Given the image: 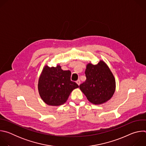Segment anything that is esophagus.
I'll return each instance as SVG.
<instances>
[{
  "label": "esophagus",
  "mask_w": 146,
  "mask_h": 146,
  "mask_svg": "<svg viewBox=\"0 0 146 146\" xmlns=\"http://www.w3.org/2000/svg\"><path fill=\"white\" fill-rule=\"evenodd\" d=\"M76 83H77V84L79 86L80 84V83H81V82H80V80H78L77 81H76Z\"/></svg>",
  "instance_id": "1"
}]
</instances>
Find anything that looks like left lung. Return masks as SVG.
<instances>
[{
	"mask_svg": "<svg viewBox=\"0 0 146 146\" xmlns=\"http://www.w3.org/2000/svg\"><path fill=\"white\" fill-rule=\"evenodd\" d=\"M86 80L80 89L87 99L94 105H101L113 96L115 90V80L109 66L100 60L96 65H87Z\"/></svg>",
	"mask_w": 146,
	"mask_h": 146,
	"instance_id": "8db88e82",
	"label": "left lung"
}]
</instances>
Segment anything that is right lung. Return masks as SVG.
Here are the masks:
<instances>
[{"label":"right lung","mask_w":146,"mask_h":146,"mask_svg":"<svg viewBox=\"0 0 146 146\" xmlns=\"http://www.w3.org/2000/svg\"><path fill=\"white\" fill-rule=\"evenodd\" d=\"M71 72L63 70L60 65L49 67L46 65L38 78V90L44 103L49 106L63 105L72 91L78 86L70 80Z\"/></svg>","instance_id":"add662e5"}]
</instances>
